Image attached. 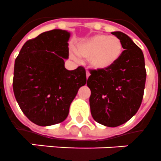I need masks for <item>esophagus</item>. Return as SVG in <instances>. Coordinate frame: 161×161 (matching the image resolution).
I'll return each mask as SVG.
<instances>
[{"mask_svg": "<svg viewBox=\"0 0 161 161\" xmlns=\"http://www.w3.org/2000/svg\"><path fill=\"white\" fill-rule=\"evenodd\" d=\"M89 76H90L89 72L87 71V72H86V77H87V78H89Z\"/></svg>", "mask_w": 161, "mask_h": 161, "instance_id": "34e87169", "label": "esophagus"}]
</instances>
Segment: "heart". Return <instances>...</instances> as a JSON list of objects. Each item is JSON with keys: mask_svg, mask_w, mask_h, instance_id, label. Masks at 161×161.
Instances as JSON below:
<instances>
[{"mask_svg": "<svg viewBox=\"0 0 161 161\" xmlns=\"http://www.w3.org/2000/svg\"><path fill=\"white\" fill-rule=\"evenodd\" d=\"M122 42L117 36L97 34L76 45V53L87 58L88 66L96 71H106L118 62L123 53ZM71 57L76 58L74 53Z\"/></svg>", "mask_w": 161, "mask_h": 161, "instance_id": "1", "label": "heart"}]
</instances>
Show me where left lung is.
<instances>
[{
    "instance_id": "1",
    "label": "left lung",
    "mask_w": 161,
    "mask_h": 161,
    "mask_svg": "<svg viewBox=\"0 0 161 161\" xmlns=\"http://www.w3.org/2000/svg\"><path fill=\"white\" fill-rule=\"evenodd\" d=\"M123 44L120 60L106 71L92 70L87 85L91 90L90 110L98 123L116 127L126 123L142 104L146 71L142 49L126 34L112 32Z\"/></svg>"
}]
</instances>
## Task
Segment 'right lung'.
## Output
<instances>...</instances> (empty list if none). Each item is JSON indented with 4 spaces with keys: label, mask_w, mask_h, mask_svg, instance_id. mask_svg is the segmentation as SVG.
<instances>
[{
    "label": "right lung",
    "mask_w": 161,
    "mask_h": 161,
    "mask_svg": "<svg viewBox=\"0 0 161 161\" xmlns=\"http://www.w3.org/2000/svg\"><path fill=\"white\" fill-rule=\"evenodd\" d=\"M70 32L53 30L26 41L15 61L13 91L23 113L40 126L67 118L70 104L87 82L84 68L68 70Z\"/></svg>",
    "instance_id": "add662e5"
}]
</instances>
